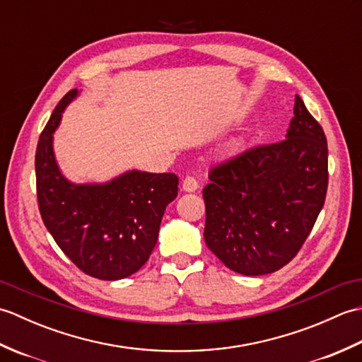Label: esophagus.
<instances>
[{
	"label": "esophagus",
	"mask_w": 362,
	"mask_h": 362,
	"mask_svg": "<svg viewBox=\"0 0 362 362\" xmlns=\"http://www.w3.org/2000/svg\"><path fill=\"white\" fill-rule=\"evenodd\" d=\"M182 188H183V191H187V193H193V191H196L199 188V183L193 175H188V177H185V180H183Z\"/></svg>",
	"instance_id": "esophagus-1"
}]
</instances>
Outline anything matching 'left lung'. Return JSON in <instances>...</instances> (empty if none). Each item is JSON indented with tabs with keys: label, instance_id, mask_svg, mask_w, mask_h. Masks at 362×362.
Masks as SVG:
<instances>
[{
	"label": "left lung",
	"instance_id": "1",
	"mask_svg": "<svg viewBox=\"0 0 362 362\" xmlns=\"http://www.w3.org/2000/svg\"><path fill=\"white\" fill-rule=\"evenodd\" d=\"M209 179L202 191L209 249L238 274H272L297 255L324 206V129L296 95L283 141L257 146L214 166Z\"/></svg>",
	"mask_w": 362,
	"mask_h": 362
}]
</instances>
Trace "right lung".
<instances>
[{"label": "right lung", "instance_id": "right-lung-1", "mask_svg": "<svg viewBox=\"0 0 362 362\" xmlns=\"http://www.w3.org/2000/svg\"><path fill=\"white\" fill-rule=\"evenodd\" d=\"M79 95L74 88L54 109L35 152L37 201L45 227L82 272L121 280L149 259L161 218L177 196L179 177L132 169L105 183H73L60 173L52 134Z\"/></svg>", "mask_w": 362, "mask_h": 362}]
</instances>
